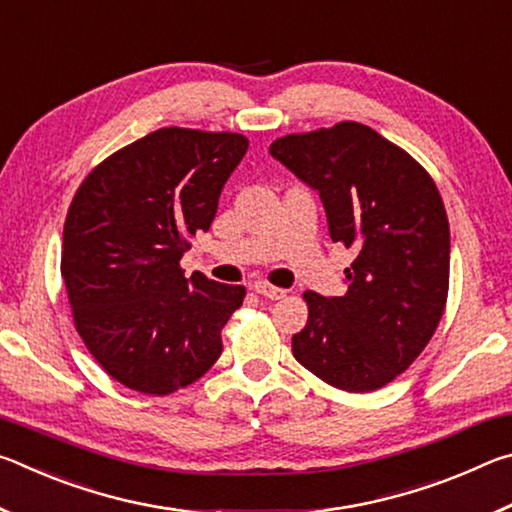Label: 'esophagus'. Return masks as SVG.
Instances as JSON below:
<instances>
[{
    "label": "esophagus",
    "instance_id": "34e87169",
    "mask_svg": "<svg viewBox=\"0 0 512 512\" xmlns=\"http://www.w3.org/2000/svg\"><path fill=\"white\" fill-rule=\"evenodd\" d=\"M255 291L259 293V296L271 298V300H280L287 296V291L280 287H273V284H268V282H255Z\"/></svg>",
    "mask_w": 512,
    "mask_h": 512
}]
</instances>
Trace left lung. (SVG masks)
I'll use <instances>...</instances> for the list:
<instances>
[{
    "instance_id": "8db88e82",
    "label": "left lung",
    "mask_w": 512,
    "mask_h": 512,
    "mask_svg": "<svg viewBox=\"0 0 512 512\" xmlns=\"http://www.w3.org/2000/svg\"><path fill=\"white\" fill-rule=\"evenodd\" d=\"M271 155L320 194L332 241L357 250L345 296H302L309 318L293 357L341 391H377L420 357L443 318V198L420 162L359 121L284 135Z\"/></svg>"
}]
</instances>
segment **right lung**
<instances>
[{"label":"right lung","mask_w":512,"mask_h":512,"mask_svg":"<svg viewBox=\"0 0 512 512\" xmlns=\"http://www.w3.org/2000/svg\"><path fill=\"white\" fill-rule=\"evenodd\" d=\"M248 151L239 133L160 128L97 164L63 228L76 332L112 379L169 395L221 357V329L246 289L185 277L183 257L210 230L221 189Z\"/></svg>","instance_id":"1"}]
</instances>
